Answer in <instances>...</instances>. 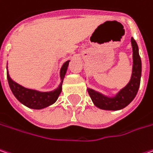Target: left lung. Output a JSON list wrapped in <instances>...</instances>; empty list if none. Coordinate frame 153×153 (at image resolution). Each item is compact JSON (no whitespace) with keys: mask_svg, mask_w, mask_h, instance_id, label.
Here are the masks:
<instances>
[{"mask_svg":"<svg viewBox=\"0 0 153 153\" xmlns=\"http://www.w3.org/2000/svg\"><path fill=\"white\" fill-rule=\"evenodd\" d=\"M132 47V73L130 81L127 85L115 95L109 98L96 92L93 89L87 88L93 102L95 105L103 110L117 111L125 108L133 100L139 91L141 78V59L139 53V48L137 42L133 38L131 39Z\"/></svg>","mask_w":153,"mask_h":153,"instance_id":"left-lung-1","label":"left lung"}]
</instances>
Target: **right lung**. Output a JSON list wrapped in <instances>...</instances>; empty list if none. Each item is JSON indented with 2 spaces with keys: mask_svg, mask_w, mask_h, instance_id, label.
I'll use <instances>...</instances> for the list:
<instances>
[{
  "mask_svg": "<svg viewBox=\"0 0 153 153\" xmlns=\"http://www.w3.org/2000/svg\"><path fill=\"white\" fill-rule=\"evenodd\" d=\"M69 61L70 60L66 61L61 67L60 73H59L61 82L58 86V88L51 92H39L36 90L26 88L22 85H19L10 78L8 74V71H7V81H8V85L13 94L21 103H22L26 106L32 109H42L53 104L57 100L59 95L61 93V90H62L61 85H62L65 74L67 73V70H68Z\"/></svg>",
  "mask_w": 153,
  "mask_h": 153,
  "instance_id": "1",
  "label": "right lung"
}]
</instances>
